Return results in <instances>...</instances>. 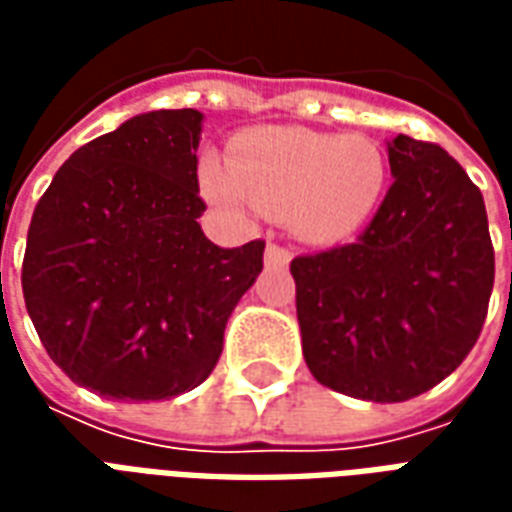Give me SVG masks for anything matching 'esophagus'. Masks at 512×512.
Instances as JSON below:
<instances>
[{
  "mask_svg": "<svg viewBox=\"0 0 512 512\" xmlns=\"http://www.w3.org/2000/svg\"><path fill=\"white\" fill-rule=\"evenodd\" d=\"M290 263V252L285 246L274 244V241H268L266 246V266L268 268H285Z\"/></svg>",
  "mask_w": 512,
  "mask_h": 512,
  "instance_id": "34e87169",
  "label": "esophagus"
}]
</instances>
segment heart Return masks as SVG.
I'll use <instances>...</instances> for the list:
<instances>
[{
	"label": "heart",
	"mask_w": 512,
	"mask_h": 512,
	"mask_svg": "<svg viewBox=\"0 0 512 512\" xmlns=\"http://www.w3.org/2000/svg\"><path fill=\"white\" fill-rule=\"evenodd\" d=\"M386 180L376 139L307 128H257L233 145L230 169L216 161L202 167V189L219 208L290 213L293 230L312 244L359 233L376 216Z\"/></svg>",
	"instance_id": "1"
}]
</instances>
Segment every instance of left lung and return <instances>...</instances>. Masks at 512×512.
I'll use <instances>...</instances> for the list:
<instances>
[{
    "mask_svg": "<svg viewBox=\"0 0 512 512\" xmlns=\"http://www.w3.org/2000/svg\"><path fill=\"white\" fill-rule=\"evenodd\" d=\"M395 183L356 244L290 263L310 373L334 392L400 403L472 351L494 290L480 189L444 147L397 134Z\"/></svg>",
    "mask_w": 512,
    "mask_h": 512,
    "instance_id": "left-lung-1",
    "label": "left lung"
}]
</instances>
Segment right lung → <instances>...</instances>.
I'll list each match as a JSON object with an SVG mask.
<instances>
[{"instance_id":"right-lung-1","label":"right lung","mask_w":512,"mask_h":512,"mask_svg":"<svg viewBox=\"0 0 512 512\" xmlns=\"http://www.w3.org/2000/svg\"><path fill=\"white\" fill-rule=\"evenodd\" d=\"M202 115L158 109L79 147L32 213L24 301L51 362L112 400L200 386L263 271V241L211 244L197 180Z\"/></svg>"}]
</instances>
